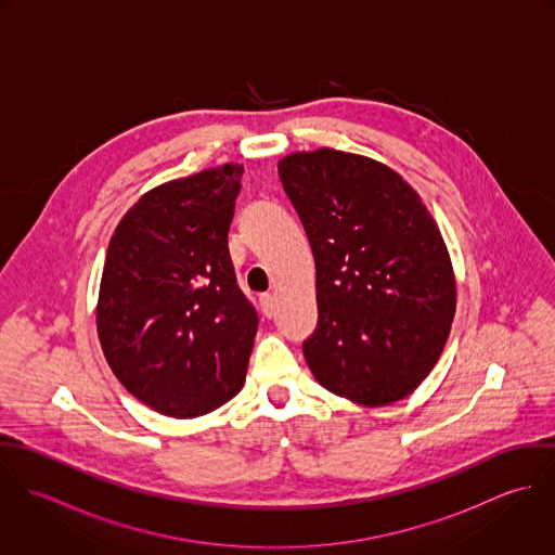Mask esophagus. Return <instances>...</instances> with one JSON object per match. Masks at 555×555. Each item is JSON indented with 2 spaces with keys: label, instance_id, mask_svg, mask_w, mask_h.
Wrapping results in <instances>:
<instances>
[{
  "label": "esophagus",
  "instance_id": "1",
  "mask_svg": "<svg viewBox=\"0 0 555 555\" xmlns=\"http://www.w3.org/2000/svg\"><path fill=\"white\" fill-rule=\"evenodd\" d=\"M260 308H262V314L267 318L275 314V297L273 295H262L260 297Z\"/></svg>",
  "mask_w": 555,
  "mask_h": 555
}]
</instances>
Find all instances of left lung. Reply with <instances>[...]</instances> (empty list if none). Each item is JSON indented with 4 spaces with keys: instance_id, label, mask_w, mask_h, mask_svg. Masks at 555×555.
<instances>
[{
    "instance_id": "8db88e82",
    "label": "left lung",
    "mask_w": 555,
    "mask_h": 555,
    "mask_svg": "<svg viewBox=\"0 0 555 555\" xmlns=\"http://www.w3.org/2000/svg\"><path fill=\"white\" fill-rule=\"evenodd\" d=\"M317 262L318 328L304 357L333 396L380 408L434 370L457 308L442 233L378 159L331 147L278 162Z\"/></svg>"
}]
</instances>
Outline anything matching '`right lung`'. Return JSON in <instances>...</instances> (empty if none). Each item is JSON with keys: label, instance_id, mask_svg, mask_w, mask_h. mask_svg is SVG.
<instances>
[{"label": "right lung", "instance_id": "add662e5", "mask_svg": "<svg viewBox=\"0 0 555 555\" xmlns=\"http://www.w3.org/2000/svg\"><path fill=\"white\" fill-rule=\"evenodd\" d=\"M241 175L229 162L159 183L106 249L95 306L104 359L164 416L207 414L245 383L258 317L229 254Z\"/></svg>", "mask_w": 555, "mask_h": 555}]
</instances>
